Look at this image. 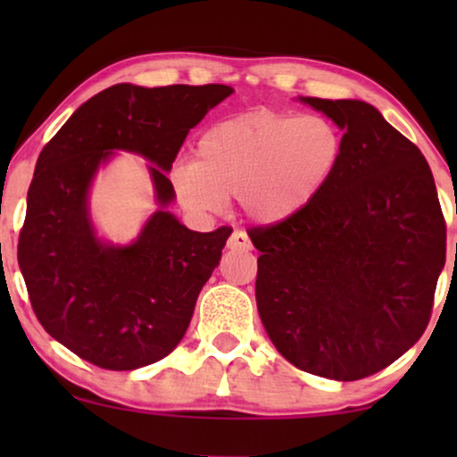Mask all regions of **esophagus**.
<instances>
[{
    "label": "esophagus",
    "instance_id": "34e87169",
    "mask_svg": "<svg viewBox=\"0 0 457 457\" xmlns=\"http://www.w3.org/2000/svg\"><path fill=\"white\" fill-rule=\"evenodd\" d=\"M228 249H236V251H251V240L246 236L245 229H234L232 236L228 240Z\"/></svg>",
    "mask_w": 457,
    "mask_h": 457
}]
</instances>
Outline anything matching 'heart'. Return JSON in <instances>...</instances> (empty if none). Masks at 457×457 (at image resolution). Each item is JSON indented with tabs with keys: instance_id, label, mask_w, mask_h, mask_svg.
I'll return each mask as SVG.
<instances>
[{
	"instance_id": "obj_1",
	"label": "heart",
	"mask_w": 457,
	"mask_h": 457,
	"mask_svg": "<svg viewBox=\"0 0 457 457\" xmlns=\"http://www.w3.org/2000/svg\"><path fill=\"white\" fill-rule=\"evenodd\" d=\"M342 152L337 124L322 113H240L204 130L195 162L178 165L171 182L195 214L221 212L236 195L253 221L279 223L322 191Z\"/></svg>"
}]
</instances>
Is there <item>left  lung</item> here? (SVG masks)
I'll return each mask as SVG.
<instances>
[{
    "mask_svg": "<svg viewBox=\"0 0 457 457\" xmlns=\"http://www.w3.org/2000/svg\"><path fill=\"white\" fill-rule=\"evenodd\" d=\"M344 130L337 170L286 221L249 232L255 301L270 342L298 370L361 380L428 328L447 225L421 150L363 101L303 98Z\"/></svg>",
    "mask_w": 457,
    "mask_h": 457,
    "instance_id": "1",
    "label": "left lung"
}]
</instances>
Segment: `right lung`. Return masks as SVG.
<instances>
[{
  "label": "right lung",
  "instance_id": "right-lung-1",
  "mask_svg": "<svg viewBox=\"0 0 457 457\" xmlns=\"http://www.w3.org/2000/svg\"><path fill=\"white\" fill-rule=\"evenodd\" d=\"M234 90L118 83L83 103L36 161L19 266L46 333L103 370L156 363L185 337L204 283L232 229L191 232L165 211L171 170L188 130ZM112 149L145 155L163 206L129 247L98 244L87 219V187Z\"/></svg>",
  "mask_w": 457,
  "mask_h": 457
}]
</instances>
